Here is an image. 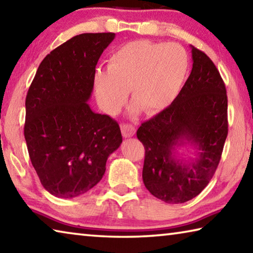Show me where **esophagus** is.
<instances>
[{"instance_id": "esophagus-1", "label": "esophagus", "mask_w": 253, "mask_h": 253, "mask_svg": "<svg viewBox=\"0 0 253 253\" xmlns=\"http://www.w3.org/2000/svg\"><path fill=\"white\" fill-rule=\"evenodd\" d=\"M121 131L123 136H126V138H131L135 134V127L131 124H122Z\"/></svg>"}]
</instances>
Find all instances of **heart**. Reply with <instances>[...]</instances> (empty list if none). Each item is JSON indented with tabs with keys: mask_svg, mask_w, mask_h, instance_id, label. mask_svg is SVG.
Returning <instances> with one entry per match:
<instances>
[{
	"mask_svg": "<svg viewBox=\"0 0 253 253\" xmlns=\"http://www.w3.org/2000/svg\"><path fill=\"white\" fill-rule=\"evenodd\" d=\"M189 58L178 43L135 40L112 53L109 67H97L93 86L98 104L117 114L127 97L131 111L156 114L175 101L187 77Z\"/></svg>",
	"mask_w": 253,
	"mask_h": 253,
	"instance_id": "obj_1",
	"label": "heart"
}]
</instances>
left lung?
Listing matches in <instances>:
<instances>
[{
  "label": "left lung",
  "mask_w": 253,
  "mask_h": 253,
  "mask_svg": "<svg viewBox=\"0 0 253 253\" xmlns=\"http://www.w3.org/2000/svg\"><path fill=\"white\" fill-rule=\"evenodd\" d=\"M190 48L192 72L175 101L136 131L146 150L143 184L155 197L169 204L192 200L208 186L227 136L224 83L213 61ZM186 145L196 150L189 161L177 156L179 148Z\"/></svg>",
  "instance_id": "8db88e82"
}]
</instances>
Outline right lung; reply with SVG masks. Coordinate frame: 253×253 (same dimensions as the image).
I'll return each mask as SVG.
<instances>
[{
    "mask_svg": "<svg viewBox=\"0 0 253 253\" xmlns=\"http://www.w3.org/2000/svg\"><path fill=\"white\" fill-rule=\"evenodd\" d=\"M115 33H82L44 57L26 98L29 156L43 188L59 198L92 189L122 143L118 122L88 101L102 52Z\"/></svg>",
    "mask_w": 253,
    "mask_h": 253,
    "instance_id": "add662e5",
    "label": "right lung"
}]
</instances>
